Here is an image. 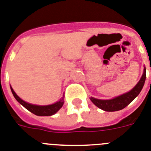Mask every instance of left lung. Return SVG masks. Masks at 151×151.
Listing matches in <instances>:
<instances>
[{
	"label": "left lung",
	"mask_w": 151,
	"mask_h": 151,
	"mask_svg": "<svg viewBox=\"0 0 151 151\" xmlns=\"http://www.w3.org/2000/svg\"><path fill=\"white\" fill-rule=\"evenodd\" d=\"M145 80H146V68L145 67L144 73H143L141 80L131 91L111 99H98L91 97L90 100L98 108L106 112H115V111L123 109L128 104H130L141 93L145 84Z\"/></svg>",
	"instance_id": "1"
}]
</instances>
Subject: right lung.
Returning <instances> with one entry per match:
<instances>
[{
	"label": "right lung",
	"instance_id": "add662e5",
	"mask_svg": "<svg viewBox=\"0 0 151 151\" xmlns=\"http://www.w3.org/2000/svg\"><path fill=\"white\" fill-rule=\"evenodd\" d=\"M10 89H11L12 93L14 97H15V99L23 106H24L25 108L27 109V110H29V112H32V113L35 114L36 115H39V116H50V115H54V114H55L62 107L63 104H64V98H65V96H63V97L59 101H58L57 103L52 105H48V106H38V105L30 104V103H28L27 102L23 101V99H21L16 94V93L14 92V90H13L11 86H10Z\"/></svg>",
	"mask_w": 151,
	"mask_h": 151
}]
</instances>
